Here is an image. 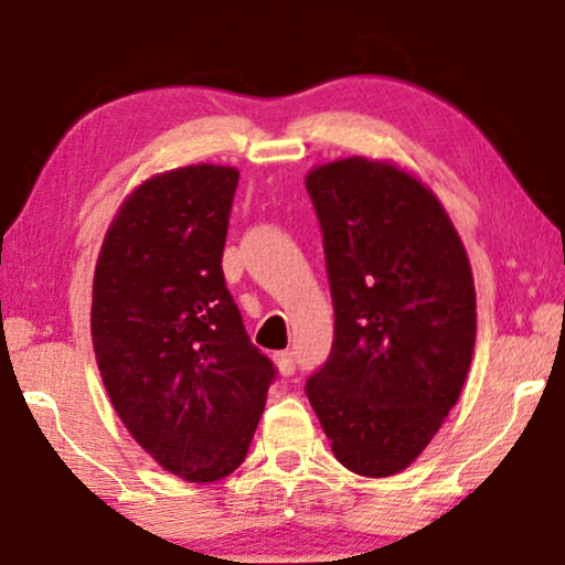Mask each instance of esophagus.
<instances>
[{
  "instance_id": "obj_1",
  "label": "esophagus",
  "mask_w": 565,
  "mask_h": 565,
  "mask_svg": "<svg viewBox=\"0 0 565 565\" xmlns=\"http://www.w3.org/2000/svg\"><path fill=\"white\" fill-rule=\"evenodd\" d=\"M274 361H276L278 372H281L284 377H291V374H295L297 364H295V353H291V351H278L276 356H274Z\"/></svg>"
}]
</instances>
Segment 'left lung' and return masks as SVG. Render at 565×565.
Masks as SVG:
<instances>
[{
    "label": "left lung",
    "mask_w": 565,
    "mask_h": 565,
    "mask_svg": "<svg viewBox=\"0 0 565 565\" xmlns=\"http://www.w3.org/2000/svg\"><path fill=\"white\" fill-rule=\"evenodd\" d=\"M333 297V349L307 380L333 455L387 478L449 416L476 349V287L439 199L395 164L349 157L307 175Z\"/></svg>",
    "instance_id": "1"
}]
</instances>
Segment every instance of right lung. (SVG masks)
<instances>
[{"label": "right lung", "instance_id": "right-lung-1", "mask_svg": "<svg viewBox=\"0 0 565 565\" xmlns=\"http://www.w3.org/2000/svg\"><path fill=\"white\" fill-rule=\"evenodd\" d=\"M237 180L222 164L145 180L95 266L89 322L113 408L164 470L191 483L243 465L276 380L224 284Z\"/></svg>", "mask_w": 565, "mask_h": 565}]
</instances>
